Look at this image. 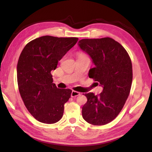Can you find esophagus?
I'll return each mask as SVG.
<instances>
[{
  "label": "esophagus",
  "mask_w": 152,
  "mask_h": 152,
  "mask_svg": "<svg viewBox=\"0 0 152 152\" xmlns=\"http://www.w3.org/2000/svg\"><path fill=\"white\" fill-rule=\"evenodd\" d=\"M80 95V93L78 91H72V93H71V96L72 97H76V96H78Z\"/></svg>",
  "instance_id": "esophagus-1"
}]
</instances>
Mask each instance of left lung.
<instances>
[{"mask_svg":"<svg viewBox=\"0 0 152 152\" xmlns=\"http://www.w3.org/2000/svg\"><path fill=\"white\" fill-rule=\"evenodd\" d=\"M78 45L95 65L89 77L103 88L98 96L85 93L88 101L82 107V117L90 124L106 125L117 117L129 95L133 80L130 57L111 38L82 39Z\"/></svg>","mask_w":152,"mask_h":152,"instance_id":"1","label":"left lung"}]
</instances>
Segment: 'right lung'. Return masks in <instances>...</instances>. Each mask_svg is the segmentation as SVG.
I'll use <instances>...</instances> for the list:
<instances>
[{"mask_svg":"<svg viewBox=\"0 0 152 152\" xmlns=\"http://www.w3.org/2000/svg\"><path fill=\"white\" fill-rule=\"evenodd\" d=\"M78 40L43 36L31 41L21 51L17 66L19 91L28 111L38 121L52 124L63 117L72 90L57 88L51 71Z\"/></svg>","mask_w":152,"mask_h":152,"instance_id":"obj_1","label":"right lung"}]
</instances>
